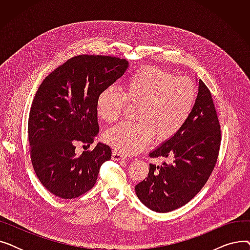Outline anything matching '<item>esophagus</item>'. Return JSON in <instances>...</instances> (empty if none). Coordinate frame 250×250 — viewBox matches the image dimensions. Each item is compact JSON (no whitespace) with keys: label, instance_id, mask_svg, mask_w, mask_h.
Here are the masks:
<instances>
[{"label":"esophagus","instance_id":"1","mask_svg":"<svg viewBox=\"0 0 250 250\" xmlns=\"http://www.w3.org/2000/svg\"><path fill=\"white\" fill-rule=\"evenodd\" d=\"M125 156L117 151H112V160L114 161H122L125 160Z\"/></svg>","mask_w":250,"mask_h":250}]
</instances>
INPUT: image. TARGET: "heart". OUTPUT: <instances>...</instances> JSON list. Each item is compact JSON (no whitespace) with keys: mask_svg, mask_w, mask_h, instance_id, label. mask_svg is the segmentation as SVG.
I'll return each instance as SVG.
<instances>
[{"mask_svg":"<svg viewBox=\"0 0 250 250\" xmlns=\"http://www.w3.org/2000/svg\"><path fill=\"white\" fill-rule=\"evenodd\" d=\"M198 98V88L188 78L175 77L158 68H145L129 76L123 91L104 89L97 97V113L105 123L120 118L126 103L139 104L137 123L118 124L104 134L115 150L133 155L154 139L164 142L174 137L189 118Z\"/></svg>","mask_w":250,"mask_h":250,"instance_id":"heart-1","label":"heart"}]
</instances>
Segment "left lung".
<instances>
[{"label":"left lung","instance_id":"left-lung-1","mask_svg":"<svg viewBox=\"0 0 250 250\" xmlns=\"http://www.w3.org/2000/svg\"><path fill=\"white\" fill-rule=\"evenodd\" d=\"M221 129L211 92L199 80L194 108L179 132L150 152V157L172 158L161 166L150 164L148 177L136 186L139 200L154 212L167 213L192 200L206 185L217 162Z\"/></svg>","mask_w":250,"mask_h":250}]
</instances>
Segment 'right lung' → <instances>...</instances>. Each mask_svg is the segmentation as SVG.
I'll return each mask as SVG.
<instances>
[{
	"mask_svg": "<svg viewBox=\"0 0 250 250\" xmlns=\"http://www.w3.org/2000/svg\"><path fill=\"white\" fill-rule=\"evenodd\" d=\"M128 62L109 56H77L51 72L39 86L28 120L29 151L42 186L64 200L76 199L94 187L111 149L98 143L82 155L76 144L94 142L99 133L97 97L121 78Z\"/></svg>",
	"mask_w": 250,
	"mask_h": 250,
	"instance_id": "1",
	"label": "right lung"
}]
</instances>
